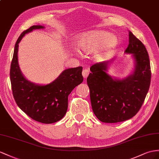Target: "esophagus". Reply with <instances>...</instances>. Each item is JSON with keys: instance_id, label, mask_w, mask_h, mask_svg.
Here are the masks:
<instances>
[{"instance_id": "34e87169", "label": "esophagus", "mask_w": 159, "mask_h": 159, "mask_svg": "<svg viewBox=\"0 0 159 159\" xmlns=\"http://www.w3.org/2000/svg\"><path fill=\"white\" fill-rule=\"evenodd\" d=\"M89 70H87V69H86V70H84L83 71V76L84 79L87 78V76H89Z\"/></svg>"}]
</instances>
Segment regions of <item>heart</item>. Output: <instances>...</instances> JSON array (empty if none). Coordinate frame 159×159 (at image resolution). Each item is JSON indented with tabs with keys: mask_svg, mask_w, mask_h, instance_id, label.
<instances>
[{
	"mask_svg": "<svg viewBox=\"0 0 159 159\" xmlns=\"http://www.w3.org/2000/svg\"><path fill=\"white\" fill-rule=\"evenodd\" d=\"M116 38L103 31L87 32L76 39V46L85 54H95L97 60L109 58L116 45Z\"/></svg>",
	"mask_w": 159,
	"mask_h": 159,
	"instance_id": "1",
	"label": "heart"
}]
</instances>
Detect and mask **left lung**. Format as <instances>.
I'll use <instances>...</instances> for the list:
<instances>
[{"label": "left lung", "mask_w": 159, "mask_h": 159, "mask_svg": "<svg viewBox=\"0 0 159 159\" xmlns=\"http://www.w3.org/2000/svg\"><path fill=\"white\" fill-rule=\"evenodd\" d=\"M134 61L131 74L123 79L111 77L107 72L113 60L91 67L87 82L94 114L104 123H117L132 118L140 110L148 91L151 79L148 52L140 41L129 32L125 51Z\"/></svg>", "instance_id": "8db88e82"}]
</instances>
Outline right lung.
Instances as JSON below:
<instances>
[{"label":"right lung","mask_w":159,"mask_h":159,"mask_svg":"<svg viewBox=\"0 0 159 159\" xmlns=\"http://www.w3.org/2000/svg\"><path fill=\"white\" fill-rule=\"evenodd\" d=\"M44 28L42 25H33L19 36L15 46L10 79L14 99L19 107L34 120L52 124L66 114L68 95L83 81V67L65 69L58 78L48 84L34 83L24 76L18 62L19 43L25 34Z\"/></svg>","instance_id":"add662e5"}]
</instances>
